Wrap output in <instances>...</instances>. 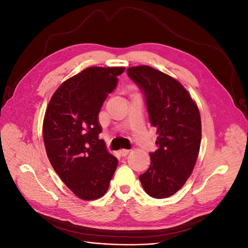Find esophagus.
Wrapping results in <instances>:
<instances>
[{"label":"esophagus","mask_w":248,"mask_h":248,"mask_svg":"<svg viewBox=\"0 0 248 248\" xmlns=\"http://www.w3.org/2000/svg\"><path fill=\"white\" fill-rule=\"evenodd\" d=\"M128 153H129V150H127V149L120 150V154H121L122 156H126Z\"/></svg>","instance_id":"obj_1"}]
</instances>
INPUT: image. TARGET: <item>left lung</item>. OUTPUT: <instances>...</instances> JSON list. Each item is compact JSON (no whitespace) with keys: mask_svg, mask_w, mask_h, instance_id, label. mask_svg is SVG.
Masks as SVG:
<instances>
[{"mask_svg":"<svg viewBox=\"0 0 248 248\" xmlns=\"http://www.w3.org/2000/svg\"><path fill=\"white\" fill-rule=\"evenodd\" d=\"M140 88L150 123L157 128L158 149L150 152L151 164L140 175L150 197L166 199L185 184L196 164L202 139L197 104L178 80L150 66L127 69Z\"/></svg>","mask_w":248,"mask_h":248,"instance_id":"left-lung-1","label":"left lung"}]
</instances>
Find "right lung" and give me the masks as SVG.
I'll use <instances>...</instances> for the list:
<instances>
[{
  "label": "right lung",
  "mask_w": 248,
  "mask_h": 248,
  "mask_svg": "<svg viewBox=\"0 0 248 248\" xmlns=\"http://www.w3.org/2000/svg\"><path fill=\"white\" fill-rule=\"evenodd\" d=\"M124 70V67H89L58 88L46 111L43 140L48 159L81 200L101 198L118 166V159L99 139L98 115Z\"/></svg>",
  "instance_id": "right-lung-1"
}]
</instances>
